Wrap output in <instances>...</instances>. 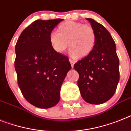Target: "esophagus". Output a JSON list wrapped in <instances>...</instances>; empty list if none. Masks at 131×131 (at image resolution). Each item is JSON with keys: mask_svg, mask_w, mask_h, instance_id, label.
I'll return each mask as SVG.
<instances>
[{"mask_svg": "<svg viewBox=\"0 0 131 131\" xmlns=\"http://www.w3.org/2000/svg\"><path fill=\"white\" fill-rule=\"evenodd\" d=\"M69 62L71 64V67H72V69H73L74 67V60H71V59H69Z\"/></svg>", "mask_w": 131, "mask_h": 131, "instance_id": "esophagus-1", "label": "esophagus"}]
</instances>
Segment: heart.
<instances>
[{
	"label": "heart",
	"mask_w": 131,
	"mask_h": 131,
	"mask_svg": "<svg viewBox=\"0 0 131 131\" xmlns=\"http://www.w3.org/2000/svg\"><path fill=\"white\" fill-rule=\"evenodd\" d=\"M49 42L53 50L58 53H64L69 45L72 57H85L94 49L96 33L91 25L67 21L59 25L58 33H50Z\"/></svg>",
	"instance_id": "heart-1"
}]
</instances>
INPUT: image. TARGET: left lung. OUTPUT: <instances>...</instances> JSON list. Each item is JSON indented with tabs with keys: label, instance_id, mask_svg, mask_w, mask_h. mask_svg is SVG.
<instances>
[{
	"label": "left lung",
	"instance_id": "left-lung-1",
	"mask_svg": "<svg viewBox=\"0 0 131 131\" xmlns=\"http://www.w3.org/2000/svg\"><path fill=\"white\" fill-rule=\"evenodd\" d=\"M96 33L93 51L74 64L79 74L77 84L81 96L86 103L100 105L114 95L119 82V60L116 45L105 26L86 18Z\"/></svg>",
	"mask_w": 131,
	"mask_h": 131
}]
</instances>
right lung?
<instances>
[{
    "label": "right lung",
    "instance_id": "add662e5",
    "mask_svg": "<svg viewBox=\"0 0 131 131\" xmlns=\"http://www.w3.org/2000/svg\"><path fill=\"white\" fill-rule=\"evenodd\" d=\"M63 19L37 20L23 30L16 47L18 84L28 103L41 108L55 106L71 65L67 56L53 50L49 36Z\"/></svg>",
    "mask_w": 131,
    "mask_h": 131
}]
</instances>
